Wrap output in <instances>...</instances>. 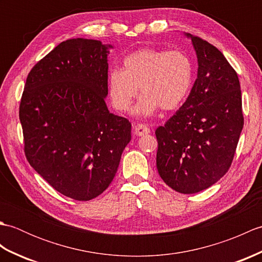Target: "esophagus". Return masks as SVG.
<instances>
[{
    "instance_id": "1",
    "label": "esophagus",
    "mask_w": 262,
    "mask_h": 262,
    "mask_svg": "<svg viewBox=\"0 0 262 262\" xmlns=\"http://www.w3.org/2000/svg\"><path fill=\"white\" fill-rule=\"evenodd\" d=\"M149 133V128L145 124H138L135 126V134L137 136L146 135Z\"/></svg>"
}]
</instances>
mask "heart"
<instances>
[{
    "label": "heart",
    "instance_id": "b5f03b06",
    "mask_svg": "<svg viewBox=\"0 0 262 262\" xmlns=\"http://www.w3.org/2000/svg\"><path fill=\"white\" fill-rule=\"evenodd\" d=\"M194 66L191 57L180 49L144 47L122 59L121 70H111L107 79L108 96L114 107L128 111L138 94L136 114L155 115L160 108L176 110L191 90Z\"/></svg>",
    "mask_w": 262,
    "mask_h": 262
}]
</instances>
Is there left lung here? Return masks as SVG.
Instances as JSON below:
<instances>
[{
  "instance_id": "left-lung-1",
  "label": "left lung",
  "mask_w": 262,
  "mask_h": 262,
  "mask_svg": "<svg viewBox=\"0 0 262 262\" xmlns=\"http://www.w3.org/2000/svg\"><path fill=\"white\" fill-rule=\"evenodd\" d=\"M191 39L198 72L179 110L155 130L157 168L173 190L194 193L213 186L230 169L244 119L240 81L219 49Z\"/></svg>"
}]
</instances>
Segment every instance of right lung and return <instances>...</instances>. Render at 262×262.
<instances>
[{
    "label": "right lung",
    "mask_w": 262,
    "mask_h": 262,
    "mask_svg": "<svg viewBox=\"0 0 262 262\" xmlns=\"http://www.w3.org/2000/svg\"><path fill=\"white\" fill-rule=\"evenodd\" d=\"M109 48L94 39L60 42L31 69L20 102L28 162L82 202L109 187L132 138L130 122L105 104Z\"/></svg>",
    "instance_id": "add662e5"
}]
</instances>
